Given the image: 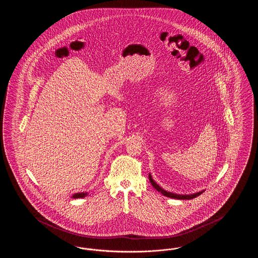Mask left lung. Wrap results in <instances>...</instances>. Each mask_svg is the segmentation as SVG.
Returning a JSON list of instances; mask_svg holds the SVG:
<instances>
[{"label":"left lung","instance_id":"obj_1","mask_svg":"<svg viewBox=\"0 0 258 258\" xmlns=\"http://www.w3.org/2000/svg\"><path fill=\"white\" fill-rule=\"evenodd\" d=\"M149 180H150V182H151V184L152 185L158 190V191H160L161 192L163 196H165V197H170V198H174V199H182V200H185V199H192V198H196V197H198V196H200L203 191H199V192H197V194H194V195H189V196H184V195H176V194H172V192H169V191H166V190H164V189H162L161 187H160L159 184H157L153 179H152V176H151V174H149Z\"/></svg>","mask_w":258,"mask_h":258}]
</instances>
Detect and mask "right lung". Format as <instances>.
<instances>
[{
    "mask_svg": "<svg viewBox=\"0 0 258 258\" xmlns=\"http://www.w3.org/2000/svg\"><path fill=\"white\" fill-rule=\"evenodd\" d=\"M87 196V192H81V194H75L73 196L74 198H82V197H85Z\"/></svg>",
    "mask_w": 258,
    "mask_h": 258,
    "instance_id": "add662e5",
    "label": "right lung"
}]
</instances>
